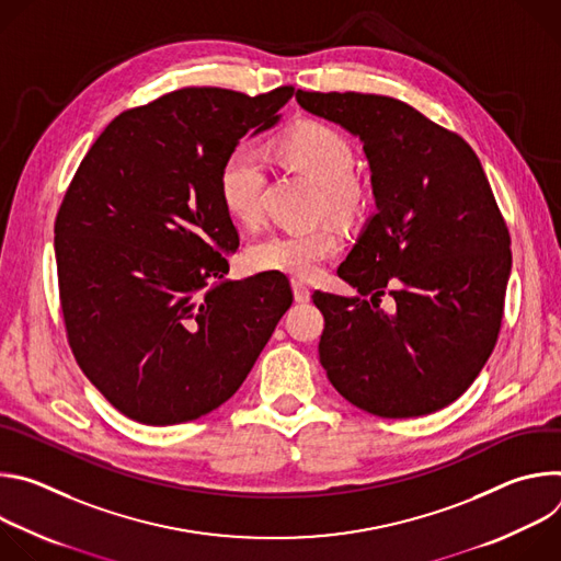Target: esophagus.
Wrapping results in <instances>:
<instances>
[{"mask_svg": "<svg viewBox=\"0 0 561 561\" xmlns=\"http://www.w3.org/2000/svg\"><path fill=\"white\" fill-rule=\"evenodd\" d=\"M293 295H295V301H299V304L310 301V288L299 279H293Z\"/></svg>", "mask_w": 561, "mask_h": 561, "instance_id": "1", "label": "esophagus"}]
</instances>
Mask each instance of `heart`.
I'll return each instance as SVG.
<instances>
[{
  "mask_svg": "<svg viewBox=\"0 0 561 561\" xmlns=\"http://www.w3.org/2000/svg\"><path fill=\"white\" fill-rule=\"evenodd\" d=\"M279 150L288 162L319 182V206L340 217H351L362 208L364 186L353 178L355 150L340 130L324 124H306L286 133ZM266 175V157L253 144H237L224 157L219 197L234 219L244 224L257 221ZM340 249V232L327 224L308 230H275L249 249V264L255 271L310 279Z\"/></svg>",
  "mask_w": 561,
  "mask_h": 561,
  "instance_id": "1",
  "label": "heart"
}]
</instances>
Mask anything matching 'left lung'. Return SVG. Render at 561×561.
<instances>
[{"label": "left lung", "instance_id": "1", "mask_svg": "<svg viewBox=\"0 0 561 561\" xmlns=\"http://www.w3.org/2000/svg\"><path fill=\"white\" fill-rule=\"evenodd\" d=\"M297 104L359 137L375 215L337 275L370 295L314 290L331 383L377 417L453 404L489 362L504 314L511 234L472 148L413 106L364 93H306ZM396 308L386 313L378 297Z\"/></svg>", "mask_w": 561, "mask_h": 561}]
</instances>
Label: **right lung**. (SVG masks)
<instances>
[{
  "label": "right lung",
  "mask_w": 561,
  "mask_h": 561,
  "mask_svg": "<svg viewBox=\"0 0 561 561\" xmlns=\"http://www.w3.org/2000/svg\"><path fill=\"white\" fill-rule=\"evenodd\" d=\"M293 87L249 98L182 89L117 115L79 164L55 219L68 344L93 386L148 426L197 420L242 386L288 282H230L239 234L219 197L224 157L273 128Z\"/></svg>",
  "instance_id": "1"
}]
</instances>
